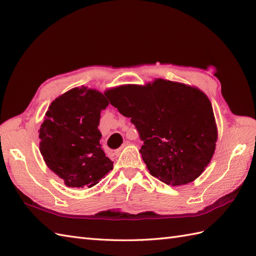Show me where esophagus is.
<instances>
[{"instance_id":"obj_1","label":"esophagus","mask_w":256,"mask_h":256,"mask_svg":"<svg viewBox=\"0 0 256 256\" xmlns=\"http://www.w3.org/2000/svg\"><path fill=\"white\" fill-rule=\"evenodd\" d=\"M128 144H130V142H128V140H125V142L123 143V145L121 146V148H120L118 150H116V152H114V154H116V155H118V154H120V152H121V150H123V148H125V146H126V145H128Z\"/></svg>"}]
</instances>
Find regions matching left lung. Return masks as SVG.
I'll list each match as a JSON object with an SVG mask.
<instances>
[{
	"label": "left lung",
	"instance_id": "8db88e82",
	"mask_svg": "<svg viewBox=\"0 0 256 256\" xmlns=\"http://www.w3.org/2000/svg\"><path fill=\"white\" fill-rule=\"evenodd\" d=\"M110 103L131 118L152 176L172 186L194 182L209 164L218 138L211 102L202 91L170 80L108 90Z\"/></svg>",
	"mask_w": 256,
	"mask_h": 256
}]
</instances>
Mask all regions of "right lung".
I'll list each match as a JSON object with an SVG mask.
<instances>
[{
  "label": "right lung",
  "instance_id": "1",
  "mask_svg": "<svg viewBox=\"0 0 256 256\" xmlns=\"http://www.w3.org/2000/svg\"><path fill=\"white\" fill-rule=\"evenodd\" d=\"M108 101L86 86L74 88L48 108L40 130V150L46 165L67 187H92L112 170L101 148L99 122Z\"/></svg>",
  "mask_w": 256,
  "mask_h": 256
}]
</instances>
